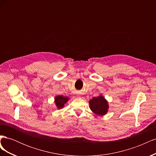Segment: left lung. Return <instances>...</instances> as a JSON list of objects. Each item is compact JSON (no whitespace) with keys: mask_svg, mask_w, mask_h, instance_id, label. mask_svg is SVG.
Segmentation results:
<instances>
[{"mask_svg":"<svg viewBox=\"0 0 156 156\" xmlns=\"http://www.w3.org/2000/svg\"><path fill=\"white\" fill-rule=\"evenodd\" d=\"M90 107L92 112L97 115L102 116L107 112L108 105L105 98L100 96L98 97H94L89 101Z\"/></svg>","mask_w":156,"mask_h":156,"instance_id":"1","label":"left lung"}]
</instances>
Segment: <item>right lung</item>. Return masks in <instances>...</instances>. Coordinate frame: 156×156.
<instances>
[{
	"mask_svg": "<svg viewBox=\"0 0 156 156\" xmlns=\"http://www.w3.org/2000/svg\"><path fill=\"white\" fill-rule=\"evenodd\" d=\"M69 100V98L68 97H64L62 96H57L55 98V104L58 108H62L65 103H66L67 101Z\"/></svg>",
	"mask_w": 156,
	"mask_h": 156,
	"instance_id": "add662e5",
	"label": "right lung"
}]
</instances>
